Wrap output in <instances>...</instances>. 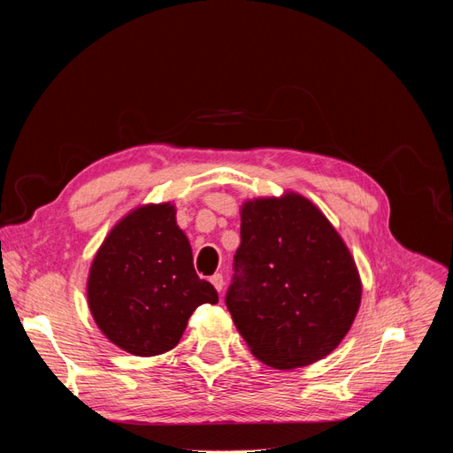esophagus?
Instances as JSON below:
<instances>
[{
  "instance_id": "obj_1",
  "label": "esophagus",
  "mask_w": 453,
  "mask_h": 453,
  "mask_svg": "<svg viewBox=\"0 0 453 453\" xmlns=\"http://www.w3.org/2000/svg\"><path fill=\"white\" fill-rule=\"evenodd\" d=\"M210 281H211V285H213L215 289H217V293H221V291H223V287H225L223 273H215V276H211V278H210Z\"/></svg>"
}]
</instances>
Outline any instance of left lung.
<instances>
[{"label":"left lung","mask_w":453,"mask_h":453,"mask_svg":"<svg viewBox=\"0 0 453 453\" xmlns=\"http://www.w3.org/2000/svg\"><path fill=\"white\" fill-rule=\"evenodd\" d=\"M242 243L226 308L251 353L293 370L336 349L359 311L363 285L344 240L296 193L242 205Z\"/></svg>","instance_id":"obj_1"}]
</instances>
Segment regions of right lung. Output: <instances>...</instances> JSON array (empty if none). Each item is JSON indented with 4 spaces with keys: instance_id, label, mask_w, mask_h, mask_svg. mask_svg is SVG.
<instances>
[{
    "instance_id": "1",
    "label": "right lung",
    "mask_w": 453,
    "mask_h": 453,
    "mask_svg": "<svg viewBox=\"0 0 453 453\" xmlns=\"http://www.w3.org/2000/svg\"><path fill=\"white\" fill-rule=\"evenodd\" d=\"M87 298L100 331L138 357L173 349L193 311L219 300L196 276L172 202L140 205L111 228L92 260Z\"/></svg>"
}]
</instances>
